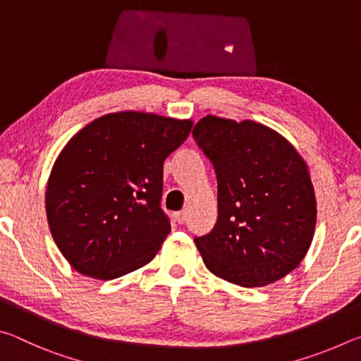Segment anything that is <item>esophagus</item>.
<instances>
[{
    "label": "esophagus",
    "instance_id": "esophagus-1",
    "mask_svg": "<svg viewBox=\"0 0 361 361\" xmlns=\"http://www.w3.org/2000/svg\"><path fill=\"white\" fill-rule=\"evenodd\" d=\"M175 221L178 224H183L186 221V213L185 212H176L175 213Z\"/></svg>",
    "mask_w": 361,
    "mask_h": 361
}]
</instances>
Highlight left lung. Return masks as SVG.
<instances>
[{
	"label": "left lung",
	"mask_w": 361,
	"mask_h": 361,
	"mask_svg": "<svg viewBox=\"0 0 361 361\" xmlns=\"http://www.w3.org/2000/svg\"><path fill=\"white\" fill-rule=\"evenodd\" d=\"M194 140L218 180V219L195 237L207 269L245 288L290 274L312 243L317 202L307 164L288 140L255 121L209 114Z\"/></svg>",
	"instance_id": "left-lung-1"
}]
</instances>
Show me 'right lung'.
Listing matches in <instances>:
<instances>
[{
    "instance_id": "obj_1",
    "label": "right lung",
    "mask_w": 361,
    "mask_h": 361,
    "mask_svg": "<svg viewBox=\"0 0 361 361\" xmlns=\"http://www.w3.org/2000/svg\"><path fill=\"white\" fill-rule=\"evenodd\" d=\"M192 124L154 113H109L65 145L49 175L46 215L75 271L113 280L154 258L170 232L161 209L164 161Z\"/></svg>"
}]
</instances>
